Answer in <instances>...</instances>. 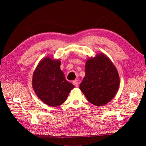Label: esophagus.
I'll list each match as a JSON object with an SVG mask.
<instances>
[{"mask_svg":"<svg viewBox=\"0 0 146 146\" xmlns=\"http://www.w3.org/2000/svg\"><path fill=\"white\" fill-rule=\"evenodd\" d=\"M73 84H74V85L76 86V87H78V85H79V83H78V81L77 80H74V81H73Z\"/></svg>","mask_w":146,"mask_h":146,"instance_id":"34e87169","label":"esophagus"}]
</instances>
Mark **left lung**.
Segmentation results:
<instances>
[{"instance_id": "left-lung-1", "label": "left lung", "mask_w": 146, "mask_h": 146, "mask_svg": "<svg viewBox=\"0 0 146 146\" xmlns=\"http://www.w3.org/2000/svg\"><path fill=\"white\" fill-rule=\"evenodd\" d=\"M120 79L116 68L103 53L88 58L85 76L80 89L90 103L98 107L110 102L119 90Z\"/></svg>"}]
</instances>
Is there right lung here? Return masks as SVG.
Listing matches in <instances>:
<instances>
[{
	"label": "right lung",
	"mask_w": 146,
	"mask_h": 146,
	"mask_svg": "<svg viewBox=\"0 0 146 146\" xmlns=\"http://www.w3.org/2000/svg\"><path fill=\"white\" fill-rule=\"evenodd\" d=\"M61 61L47 56L42 59L35 69L32 87L38 98L52 107L63 104L74 86L65 79L60 69Z\"/></svg>",
	"instance_id": "right-lung-1"
}]
</instances>
